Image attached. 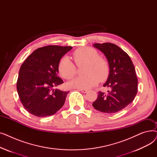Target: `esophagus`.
<instances>
[{"label": "esophagus", "instance_id": "obj_1", "mask_svg": "<svg viewBox=\"0 0 157 157\" xmlns=\"http://www.w3.org/2000/svg\"><path fill=\"white\" fill-rule=\"evenodd\" d=\"M79 90H80V91L83 93H86L88 92V90L86 89H79Z\"/></svg>", "mask_w": 157, "mask_h": 157}]
</instances>
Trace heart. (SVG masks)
Returning <instances> with one entry per match:
<instances>
[{"instance_id":"obj_1","label":"heart","mask_w":157,"mask_h":157,"mask_svg":"<svg viewBox=\"0 0 157 157\" xmlns=\"http://www.w3.org/2000/svg\"><path fill=\"white\" fill-rule=\"evenodd\" d=\"M76 65L85 63L83 72L85 75L76 77L69 83V86L79 89H88L96 85L99 80L104 81L109 74V65L104 57L98 56L95 49L83 46L76 49L72 53ZM58 72L65 79H70L76 75V65L68 56H63L57 66Z\"/></svg>"}]
</instances>
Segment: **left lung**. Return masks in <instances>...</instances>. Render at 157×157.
<instances>
[{
    "instance_id": "8db88e82",
    "label": "left lung",
    "mask_w": 157,
    "mask_h": 157,
    "mask_svg": "<svg viewBox=\"0 0 157 157\" xmlns=\"http://www.w3.org/2000/svg\"><path fill=\"white\" fill-rule=\"evenodd\" d=\"M94 46L105 55L110 71L103 85L109 90L107 93L98 92L92 105L102 113H116L132 102L137 93L138 81L134 65L128 55L116 44L95 43Z\"/></svg>"
}]
</instances>
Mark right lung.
Masks as SVG:
<instances>
[{
  "label": "right lung",
  "mask_w": 157,
  "mask_h": 157,
  "mask_svg": "<svg viewBox=\"0 0 157 157\" xmlns=\"http://www.w3.org/2000/svg\"><path fill=\"white\" fill-rule=\"evenodd\" d=\"M71 46L56 45L39 48L24 61L16 83L24 108L37 117L52 116L63 105L69 92L53 88L63 83L57 76L58 63Z\"/></svg>",
  "instance_id": "obj_1"
}]
</instances>
